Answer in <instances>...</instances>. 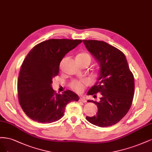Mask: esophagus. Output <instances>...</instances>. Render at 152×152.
Returning a JSON list of instances; mask_svg holds the SVG:
<instances>
[{
	"label": "esophagus",
	"mask_w": 152,
	"mask_h": 152,
	"mask_svg": "<svg viewBox=\"0 0 152 152\" xmlns=\"http://www.w3.org/2000/svg\"><path fill=\"white\" fill-rule=\"evenodd\" d=\"M79 101L80 102H83V103H85V102H86V99H85V98H84V97H81V98H80V99H79Z\"/></svg>",
	"instance_id": "esophagus-1"
}]
</instances>
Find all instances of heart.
<instances>
[{
	"label": "heart",
	"instance_id": "heart-1",
	"mask_svg": "<svg viewBox=\"0 0 152 152\" xmlns=\"http://www.w3.org/2000/svg\"><path fill=\"white\" fill-rule=\"evenodd\" d=\"M77 61L81 64L85 62H91V57L90 54L86 52H81L77 56ZM88 86V82L86 81H72L70 87L71 88L77 93H82L85 90V87Z\"/></svg>",
	"mask_w": 152,
	"mask_h": 152
}]
</instances>
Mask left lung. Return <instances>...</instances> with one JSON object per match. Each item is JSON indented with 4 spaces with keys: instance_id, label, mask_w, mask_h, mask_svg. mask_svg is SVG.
<instances>
[{
    "instance_id": "1",
    "label": "left lung",
    "mask_w": 152,
    "mask_h": 152,
    "mask_svg": "<svg viewBox=\"0 0 152 152\" xmlns=\"http://www.w3.org/2000/svg\"><path fill=\"white\" fill-rule=\"evenodd\" d=\"M86 48L100 64L99 76L88 95L100 93V102L88 100L97 105L96 115L86 116L90 123L108 127L120 121L128 113L133 100L134 81L124 53L104 41L83 40Z\"/></svg>"
}]
</instances>
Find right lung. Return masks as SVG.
Listing matches in <instances>:
<instances>
[{"instance_id": "obj_1", "label": "right lung", "mask_w": 152, "mask_h": 152, "mask_svg": "<svg viewBox=\"0 0 152 152\" xmlns=\"http://www.w3.org/2000/svg\"><path fill=\"white\" fill-rule=\"evenodd\" d=\"M81 42L50 39L37 44L28 53L19 71L18 94L23 110L31 119L41 123L57 121L63 117L68 103L79 100L69 90L56 94L51 85L62 58Z\"/></svg>"}]
</instances>
